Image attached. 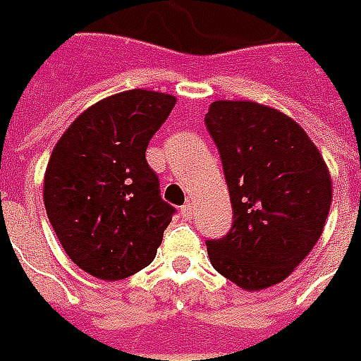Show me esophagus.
Returning a JSON list of instances; mask_svg holds the SVG:
<instances>
[{
    "label": "esophagus",
    "mask_w": 361,
    "mask_h": 361,
    "mask_svg": "<svg viewBox=\"0 0 361 361\" xmlns=\"http://www.w3.org/2000/svg\"><path fill=\"white\" fill-rule=\"evenodd\" d=\"M192 211H194V203L186 202L183 207H180V215H183V219L188 221V219H192Z\"/></svg>",
    "instance_id": "obj_1"
}]
</instances>
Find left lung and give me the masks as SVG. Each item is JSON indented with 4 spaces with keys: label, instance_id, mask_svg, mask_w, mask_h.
Masks as SVG:
<instances>
[{
    "label": "left lung",
    "instance_id": "obj_1",
    "mask_svg": "<svg viewBox=\"0 0 361 361\" xmlns=\"http://www.w3.org/2000/svg\"><path fill=\"white\" fill-rule=\"evenodd\" d=\"M205 126L221 154L232 228L207 240L216 272L247 291L286 280L312 251L331 207L322 154L293 119L249 100H215Z\"/></svg>",
    "mask_w": 361,
    "mask_h": 361
}]
</instances>
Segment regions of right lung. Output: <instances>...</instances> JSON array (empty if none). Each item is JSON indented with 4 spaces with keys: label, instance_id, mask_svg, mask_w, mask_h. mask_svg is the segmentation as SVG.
<instances>
[{
    "label": "right lung",
    "instance_id": "obj_1",
    "mask_svg": "<svg viewBox=\"0 0 361 361\" xmlns=\"http://www.w3.org/2000/svg\"><path fill=\"white\" fill-rule=\"evenodd\" d=\"M165 93L131 89L100 100L68 127L43 178L49 222L72 261L99 280L148 267L175 207L159 196L148 142L175 106Z\"/></svg>",
    "mask_w": 361,
    "mask_h": 361
}]
</instances>
